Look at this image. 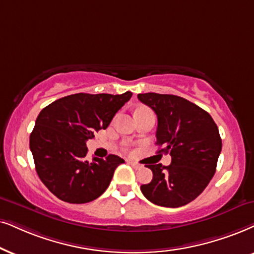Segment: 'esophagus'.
<instances>
[{"label":"esophagus","mask_w":254,"mask_h":254,"mask_svg":"<svg viewBox=\"0 0 254 254\" xmlns=\"http://www.w3.org/2000/svg\"><path fill=\"white\" fill-rule=\"evenodd\" d=\"M127 163H129L131 166H133L134 169H140V168H142V166H140L139 164H137V163H134V162H131V160H127Z\"/></svg>","instance_id":"esophagus-1"}]
</instances>
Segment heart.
I'll return each mask as SVG.
<instances>
[{
  "instance_id": "1",
  "label": "heart",
  "mask_w": 254,
  "mask_h": 254,
  "mask_svg": "<svg viewBox=\"0 0 254 254\" xmlns=\"http://www.w3.org/2000/svg\"><path fill=\"white\" fill-rule=\"evenodd\" d=\"M146 110V109H139V110H137L136 112H139V111H145Z\"/></svg>"
}]
</instances>
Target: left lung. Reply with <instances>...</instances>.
<instances>
[{
	"label": "left lung",
	"instance_id": "8db88e82",
	"mask_svg": "<svg viewBox=\"0 0 254 254\" xmlns=\"http://www.w3.org/2000/svg\"><path fill=\"white\" fill-rule=\"evenodd\" d=\"M138 99L156 112L158 152H170L171 164L147 165L153 173L149 184L140 186L151 203L164 207L184 206L198 197L216 172L221 138L210 114L188 99L155 92Z\"/></svg>",
	"mask_w": 254,
	"mask_h": 254
}]
</instances>
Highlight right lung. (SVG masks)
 Masks as SVG:
<instances>
[{"mask_svg":"<svg viewBox=\"0 0 254 254\" xmlns=\"http://www.w3.org/2000/svg\"><path fill=\"white\" fill-rule=\"evenodd\" d=\"M132 92L122 95L75 94L60 98L40 112L30 134L37 175L61 200L84 204L103 194L124 159L85 158L86 142L107 129Z\"/></svg>","mask_w":254,"mask_h":254,"instance_id":"add662e5","label":"right lung"}]
</instances>
